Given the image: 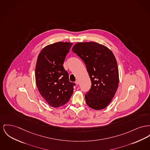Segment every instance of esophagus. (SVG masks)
<instances>
[{
  "instance_id": "obj_1",
  "label": "esophagus",
  "mask_w": 150,
  "mask_h": 150,
  "mask_svg": "<svg viewBox=\"0 0 150 150\" xmlns=\"http://www.w3.org/2000/svg\"><path fill=\"white\" fill-rule=\"evenodd\" d=\"M75 83H76V84L78 85V84H79V81H78V80H76L75 81Z\"/></svg>"
}]
</instances>
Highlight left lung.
<instances>
[{
	"label": "left lung",
	"mask_w": 150,
	"mask_h": 150,
	"mask_svg": "<svg viewBox=\"0 0 150 150\" xmlns=\"http://www.w3.org/2000/svg\"><path fill=\"white\" fill-rule=\"evenodd\" d=\"M72 50L84 62L92 83L85 95L87 104L95 110L105 108L115 96L119 83L114 54L105 46L95 42L77 43Z\"/></svg>",
	"instance_id": "1"
}]
</instances>
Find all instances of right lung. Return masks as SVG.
<instances>
[{
  "label": "right lung",
  "instance_id": "right-lung-1",
  "mask_svg": "<svg viewBox=\"0 0 150 150\" xmlns=\"http://www.w3.org/2000/svg\"><path fill=\"white\" fill-rule=\"evenodd\" d=\"M72 44L59 42L45 47L36 63L35 82L40 93L47 103L58 108L67 103L76 84L69 80L63 66Z\"/></svg>",
  "mask_w": 150,
  "mask_h": 150
}]
</instances>
